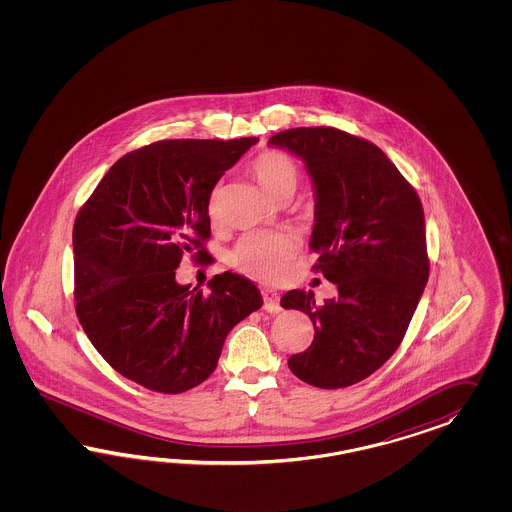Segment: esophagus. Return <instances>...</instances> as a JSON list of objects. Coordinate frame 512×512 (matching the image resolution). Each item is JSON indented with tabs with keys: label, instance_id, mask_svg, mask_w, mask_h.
I'll return each mask as SVG.
<instances>
[{
	"label": "esophagus",
	"instance_id": "esophagus-1",
	"mask_svg": "<svg viewBox=\"0 0 512 512\" xmlns=\"http://www.w3.org/2000/svg\"><path fill=\"white\" fill-rule=\"evenodd\" d=\"M263 298L264 310L268 311V313H278L281 310L278 293H274L270 289H263Z\"/></svg>",
	"mask_w": 512,
	"mask_h": 512
}]
</instances>
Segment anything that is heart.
<instances>
[{
    "label": "heart",
    "mask_w": 512,
    "mask_h": 512,
    "mask_svg": "<svg viewBox=\"0 0 512 512\" xmlns=\"http://www.w3.org/2000/svg\"><path fill=\"white\" fill-rule=\"evenodd\" d=\"M251 172L264 191L281 201L291 199L298 186V167L295 161L283 152H264L259 155ZM208 217L212 223L219 221V189H214L208 199ZM298 238L295 234L276 231V233L244 234L233 251L231 264L242 274L259 281H278L285 276L289 263L298 253Z\"/></svg>",
    "instance_id": "b5f03b06"
}]
</instances>
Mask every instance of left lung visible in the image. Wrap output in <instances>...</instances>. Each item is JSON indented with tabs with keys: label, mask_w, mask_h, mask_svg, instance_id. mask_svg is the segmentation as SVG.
<instances>
[{
	"label": "left lung",
	"mask_w": 512,
	"mask_h": 512,
	"mask_svg": "<svg viewBox=\"0 0 512 512\" xmlns=\"http://www.w3.org/2000/svg\"><path fill=\"white\" fill-rule=\"evenodd\" d=\"M268 144L306 163L315 189L313 268L338 285L325 304L300 289L281 298V308L304 311L315 326L289 368L313 387H351L394 355L426 287L419 195L375 144L340 129L296 127Z\"/></svg>",
	"instance_id": "1"
}]
</instances>
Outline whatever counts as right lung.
Listing matches in <instances>:
<instances>
[{"label": "right lung", "instance_id": "right-lung-1", "mask_svg": "<svg viewBox=\"0 0 512 512\" xmlns=\"http://www.w3.org/2000/svg\"><path fill=\"white\" fill-rule=\"evenodd\" d=\"M255 142L159 140L120 157L78 212V321L116 372L148 390L201 385L233 326L263 306L244 276H214L204 295L174 272L186 255L210 259V193Z\"/></svg>", "mask_w": 512, "mask_h": 512}]
</instances>
